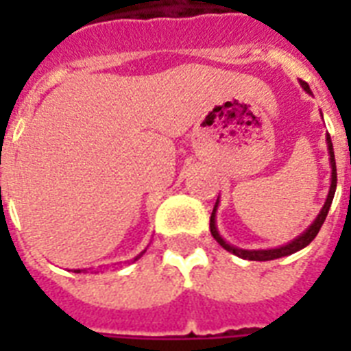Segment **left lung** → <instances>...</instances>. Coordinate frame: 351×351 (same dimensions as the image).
Listing matches in <instances>:
<instances>
[{"label":"left lung","instance_id":"left-lung-1","mask_svg":"<svg viewBox=\"0 0 351 351\" xmlns=\"http://www.w3.org/2000/svg\"><path fill=\"white\" fill-rule=\"evenodd\" d=\"M300 87L311 95L310 90V85L306 84L300 80ZM326 143H328V154H330V167H332V184H330V191H328V197H326V202L322 206V209L319 211V215L315 217V220L311 222L306 231L293 239L291 242L284 245H278V247H271V250H242V247H237V245H231L230 242H226L224 237L220 234L219 228H217V209H219V198H217V204H215L213 208V213H211V219H209V230H211V234H213V239L219 242L226 251H230L233 255L240 256V258H244V261H275V258H280V256H288V255H293L297 251H300L302 247L310 244L311 240L315 239L319 230L322 228L324 224V220H326V215L330 211V206H332V200H333V195H335V189H337V167H335V154H333V143H332V138L330 134H326Z\"/></svg>","mask_w":351,"mask_h":351}]
</instances>
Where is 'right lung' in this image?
I'll return each mask as SVG.
<instances>
[{
  "label": "right lung",
  "instance_id": "add662e5",
  "mask_svg": "<svg viewBox=\"0 0 351 351\" xmlns=\"http://www.w3.org/2000/svg\"><path fill=\"white\" fill-rule=\"evenodd\" d=\"M143 253H145V250H143L142 253H140V255H136V256H134V261H138V258H140V256H142ZM82 271H87V269H74V273H82Z\"/></svg>",
  "mask_w": 351,
  "mask_h": 351
}]
</instances>
